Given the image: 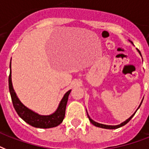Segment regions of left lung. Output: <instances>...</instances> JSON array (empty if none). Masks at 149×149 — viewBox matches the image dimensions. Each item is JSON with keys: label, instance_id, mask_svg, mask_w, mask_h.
Segmentation results:
<instances>
[{"label": "left lung", "instance_id": "left-lung-1", "mask_svg": "<svg viewBox=\"0 0 149 149\" xmlns=\"http://www.w3.org/2000/svg\"><path fill=\"white\" fill-rule=\"evenodd\" d=\"M129 41H130V42H131V43L133 44V42H131V40H129ZM138 53L140 54L141 56V52L139 51L138 49ZM141 103H142V101H141V102L140 105H139V107H138V109H137V110H138V109H139V107H141ZM137 110H136V111L134 112V113L132 114V115H131V116H130V117H129L128 119H127V120H126L125 121H124V122H123V123H121V124H118V125H113H113H106V124H100V123H97V122L94 121L93 119L90 118V116H89V115L88 114V113H87V115H88V119H89V121H90L91 123H92V124H93V125H95V127H101V128H105V129H116V128H119V127H122V126H124L125 124H127V123H128V122L130 121V120H131V118L133 117L134 115L135 114V113H136V112H137Z\"/></svg>", "mask_w": 149, "mask_h": 149}]
</instances>
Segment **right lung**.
Segmentation results:
<instances>
[{
    "label": "right lung",
    "instance_id": "1",
    "mask_svg": "<svg viewBox=\"0 0 149 149\" xmlns=\"http://www.w3.org/2000/svg\"><path fill=\"white\" fill-rule=\"evenodd\" d=\"M8 84L9 92L11 94L14 108L17 112V113L18 114V116H20L24 121H25L31 126L38 127V128H51L61 124L65 116L67 102L68 100V95L71 90L68 91L64 94V97L62 98L61 101L59 103L57 109L54 113L50 115H40L37 113L33 111L32 109H29L25 105H23L16 95L13 88L12 81H11V63H10V74L8 78Z\"/></svg>",
    "mask_w": 149,
    "mask_h": 149
}]
</instances>
